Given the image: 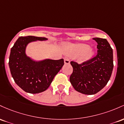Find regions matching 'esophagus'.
Masks as SVG:
<instances>
[{
  "mask_svg": "<svg viewBox=\"0 0 124 124\" xmlns=\"http://www.w3.org/2000/svg\"><path fill=\"white\" fill-rule=\"evenodd\" d=\"M64 60V63L67 64H70V60L68 57H65Z\"/></svg>",
  "mask_w": 124,
  "mask_h": 124,
  "instance_id": "1",
  "label": "esophagus"
}]
</instances>
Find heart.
<instances>
[{"instance_id": "b5f03b06", "label": "heart", "mask_w": 124, "mask_h": 124, "mask_svg": "<svg viewBox=\"0 0 124 124\" xmlns=\"http://www.w3.org/2000/svg\"><path fill=\"white\" fill-rule=\"evenodd\" d=\"M64 52L73 57H76L80 62H85L91 59L94 54L90 46L84 43L72 44L67 43L62 46Z\"/></svg>"}]
</instances>
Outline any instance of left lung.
Wrapping results in <instances>:
<instances>
[{"mask_svg": "<svg viewBox=\"0 0 124 124\" xmlns=\"http://www.w3.org/2000/svg\"><path fill=\"white\" fill-rule=\"evenodd\" d=\"M97 43V54L91 59L78 64L71 62L73 73L70 81L78 92L93 95L99 92L109 80L113 70V51L105 39L93 38Z\"/></svg>", "mask_w": 124, "mask_h": 124, "instance_id": "obj_1", "label": "left lung"}]
</instances>
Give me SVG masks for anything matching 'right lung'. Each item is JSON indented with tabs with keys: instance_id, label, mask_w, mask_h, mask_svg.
<instances>
[{
	"instance_id": "1",
	"label": "right lung",
	"mask_w": 124,
	"mask_h": 124,
	"mask_svg": "<svg viewBox=\"0 0 124 124\" xmlns=\"http://www.w3.org/2000/svg\"><path fill=\"white\" fill-rule=\"evenodd\" d=\"M47 40L32 36L20 37L11 48L9 62L11 74L16 84L25 92L37 94L46 90L64 64L62 58L37 62L27 56L26 48L29 43Z\"/></svg>"
}]
</instances>
